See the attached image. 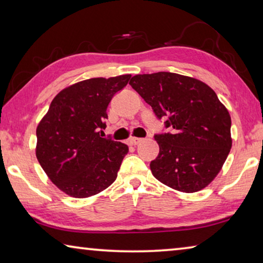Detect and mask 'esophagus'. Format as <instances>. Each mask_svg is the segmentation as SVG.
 <instances>
[{
  "label": "esophagus",
  "instance_id": "34e87169",
  "mask_svg": "<svg viewBox=\"0 0 263 263\" xmlns=\"http://www.w3.org/2000/svg\"><path fill=\"white\" fill-rule=\"evenodd\" d=\"M142 141L141 138H136V137H132L128 139V144L132 145V146H136L138 144H140V142Z\"/></svg>",
  "mask_w": 263,
  "mask_h": 263
}]
</instances>
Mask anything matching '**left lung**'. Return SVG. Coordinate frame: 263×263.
I'll return each mask as SVG.
<instances>
[{
    "instance_id": "8db88e82",
    "label": "left lung",
    "mask_w": 263,
    "mask_h": 263,
    "mask_svg": "<svg viewBox=\"0 0 263 263\" xmlns=\"http://www.w3.org/2000/svg\"><path fill=\"white\" fill-rule=\"evenodd\" d=\"M130 84L171 130L154 135L160 151L149 167L155 179L183 193L205 188L232 147L230 114L216 92L169 72L135 75Z\"/></svg>"
}]
</instances>
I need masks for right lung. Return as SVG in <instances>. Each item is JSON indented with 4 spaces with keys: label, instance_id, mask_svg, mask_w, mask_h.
Masks as SVG:
<instances>
[{
    "label": "right lung",
    "instance_id": "1",
    "mask_svg": "<svg viewBox=\"0 0 263 263\" xmlns=\"http://www.w3.org/2000/svg\"><path fill=\"white\" fill-rule=\"evenodd\" d=\"M131 75L84 80L61 90L38 124L35 155L58 188L86 198L108 188L117 177L127 145L102 138L106 108Z\"/></svg>",
    "mask_w": 263,
    "mask_h": 263
}]
</instances>
